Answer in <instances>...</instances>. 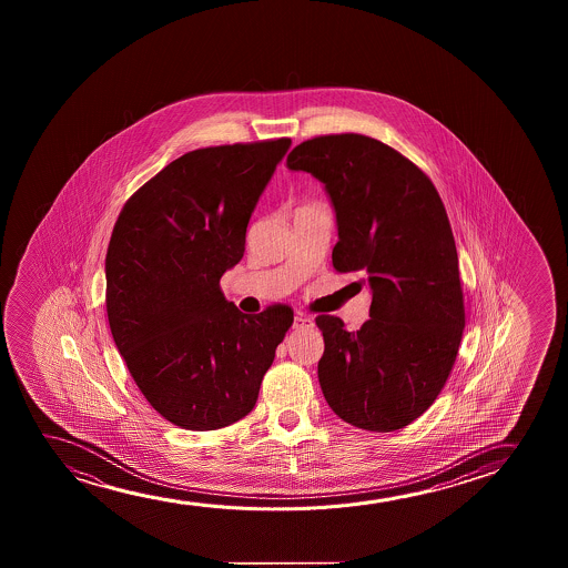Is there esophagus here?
Listing matches in <instances>:
<instances>
[{
    "mask_svg": "<svg viewBox=\"0 0 568 568\" xmlns=\"http://www.w3.org/2000/svg\"><path fill=\"white\" fill-rule=\"evenodd\" d=\"M293 327H295V329H311V327H314V320L303 314V312H298V314H295Z\"/></svg>",
    "mask_w": 568,
    "mask_h": 568,
    "instance_id": "34e87169",
    "label": "esophagus"
}]
</instances>
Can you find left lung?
<instances>
[{
	"label": "left lung",
	"instance_id": "1",
	"mask_svg": "<svg viewBox=\"0 0 568 568\" xmlns=\"http://www.w3.org/2000/svg\"><path fill=\"white\" fill-rule=\"evenodd\" d=\"M287 166L326 184L339 234L335 272L361 273L373 291L371 320L357 332L337 316L316 318L326 345L318 378L327 405L363 430L407 427L435 404L466 326L443 200L417 164L361 133L303 141Z\"/></svg>",
	"mask_w": 568,
	"mask_h": 568
}]
</instances>
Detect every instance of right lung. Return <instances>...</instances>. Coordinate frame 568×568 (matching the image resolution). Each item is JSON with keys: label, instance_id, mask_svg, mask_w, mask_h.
Returning <instances> with one entry per match:
<instances>
[{"label": "right lung", "instance_id": "right-lung-1", "mask_svg": "<svg viewBox=\"0 0 568 568\" xmlns=\"http://www.w3.org/2000/svg\"><path fill=\"white\" fill-rule=\"evenodd\" d=\"M291 140L190 151L124 203L106 252V314L120 355L156 413L186 430L248 415L288 304L242 314L219 281L241 262L246 226Z\"/></svg>", "mask_w": 568, "mask_h": 568}]
</instances>
